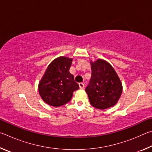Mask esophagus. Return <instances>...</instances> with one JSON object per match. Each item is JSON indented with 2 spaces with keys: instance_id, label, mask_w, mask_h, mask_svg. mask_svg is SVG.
<instances>
[{
  "instance_id": "obj_1",
  "label": "esophagus",
  "mask_w": 152,
  "mask_h": 152,
  "mask_svg": "<svg viewBox=\"0 0 152 152\" xmlns=\"http://www.w3.org/2000/svg\"><path fill=\"white\" fill-rule=\"evenodd\" d=\"M79 88L80 89H84V84L83 83H79Z\"/></svg>"
}]
</instances>
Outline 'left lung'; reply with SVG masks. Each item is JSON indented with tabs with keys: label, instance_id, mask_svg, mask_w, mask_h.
Returning a JSON list of instances; mask_svg holds the SVG:
<instances>
[{
	"label": "left lung",
	"instance_id": "obj_1",
	"mask_svg": "<svg viewBox=\"0 0 152 152\" xmlns=\"http://www.w3.org/2000/svg\"><path fill=\"white\" fill-rule=\"evenodd\" d=\"M92 76L86 88L90 103L99 109H106L117 104L123 86L113 67L102 59L91 61Z\"/></svg>",
	"mask_w": 152,
	"mask_h": 152
}]
</instances>
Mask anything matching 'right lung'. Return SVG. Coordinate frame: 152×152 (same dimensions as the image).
Returning a JSON list of instances; mask_svg holds the SVG:
<instances>
[{
	"instance_id": "obj_1",
	"label": "right lung",
	"mask_w": 152,
	"mask_h": 152,
	"mask_svg": "<svg viewBox=\"0 0 152 152\" xmlns=\"http://www.w3.org/2000/svg\"><path fill=\"white\" fill-rule=\"evenodd\" d=\"M73 59L64 56L56 58L49 64L39 82V95L45 103L58 107L68 103L73 92L79 88L69 70Z\"/></svg>"
}]
</instances>
